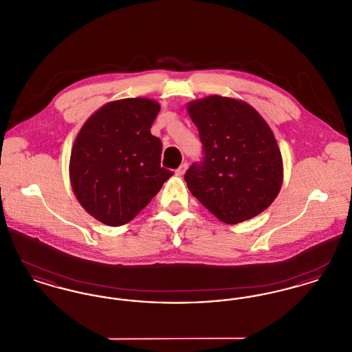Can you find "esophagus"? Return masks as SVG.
<instances>
[{
    "instance_id": "esophagus-1",
    "label": "esophagus",
    "mask_w": 352,
    "mask_h": 352,
    "mask_svg": "<svg viewBox=\"0 0 352 352\" xmlns=\"http://www.w3.org/2000/svg\"><path fill=\"white\" fill-rule=\"evenodd\" d=\"M187 168H188V165H187V162H184L179 168H177V171H175V174L177 175H184V173H186V170H187Z\"/></svg>"
}]
</instances>
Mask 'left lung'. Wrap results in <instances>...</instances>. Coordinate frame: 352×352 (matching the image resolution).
Returning <instances> with one entry per match:
<instances>
[{
    "label": "left lung",
    "mask_w": 352,
    "mask_h": 352,
    "mask_svg": "<svg viewBox=\"0 0 352 352\" xmlns=\"http://www.w3.org/2000/svg\"><path fill=\"white\" fill-rule=\"evenodd\" d=\"M203 160L184 174L191 194L227 224L250 220L277 198L283 157L265 120L245 101L212 95L187 104Z\"/></svg>",
    "instance_id": "1"
}]
</instances>
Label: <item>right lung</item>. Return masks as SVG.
I'll use <instances>...</instances> for the list:
<instances>
[{
  "label": "right lung",
  "instance_id": "add662e5",
  "mask_svg": "<svg viewBox=\"0 0 352 352\" xmlns=\"http://www.w3.org/2000/svg\"><path fill=\"white\" fill-rule=\"evenodd\" d=\"M160 109L145 98L111 101L76 135L69 158L74 194L107 226L129 223L173 175L161 168L162 142L151 133Z\"/></svg>",
  "mask_w": 352,
  "mask_h": 352
}]
</instances>
